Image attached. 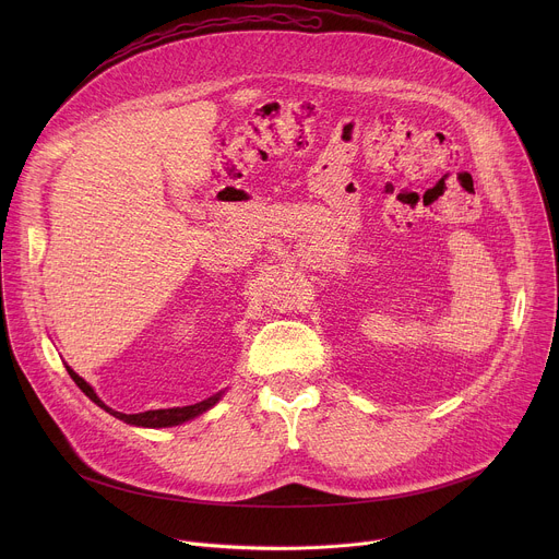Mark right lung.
<instances>
[{"label":"right lung","mask_w":559,"mask_h":559,"mask_svg":"<svg viewBox=\"0 0 559 559\" xmlns=\"http://www.w3.org/2000/svg\"><path fill=\"white\" fill-rule=\"evenodd\" d=\"M66 371L70 373V378L74 380V384H76L79 389H82L97 407H102V409L108 412L110 416H115V418H119V420H123V423H128V425H132V427H145V429H164V427L183 425V423H188V420H192V418H197V416L210 412V409L221 401V397L225 395V389H221L218 393L205 397V401L194 403V405H188V407L150 409V412H143V414H121V412H115L112 407H108V405L102 401V397L95 393V389H93L82 376H79L72 367L66 365Z\"/></svg>","instance_id":"add662e5"}]
</instances>
